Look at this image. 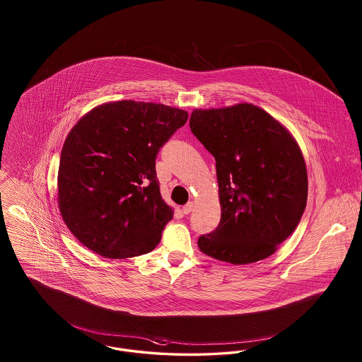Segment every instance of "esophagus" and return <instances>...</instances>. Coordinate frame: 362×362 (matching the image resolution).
<instances>
[{
  "label": "esophagus",
  "mask_w": 362,
  "mask_h": 362,
  "mask_svg": "<svg viewBox=\"0 0 362 362\" xmlns=\"http://www.w3.org/2000/svg\"><path fill=\"white\" fill-rule=\"evenodd\" d=\"M192 207H194V204H192V202H189V204H186V205L183 206L182 210H183V213H185V214H189V213L192 211Z\"/></svg>",
  "instance_id": "obj_1"
}]
</instances>
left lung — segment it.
Segmentation results:
<instances>
[{
  "label": "left lung",
  "instance_id": "left-lung-1",
  "mask_svg": "<svg viewBox=\"0 0 362 362\" xmlns=\"http://www.w3.org/2000/svg\"><path fill=\"white\" fill-rule=\"evenodd\" d=\"M189 129L214 156L221 205V221L198 239L199 250L232 264L269 258L307 206L308 175L298 144L251 103L194 110Z\"/></svg>",
  "mask_w": 362,
  "mask_h": 362
}]
</instances>
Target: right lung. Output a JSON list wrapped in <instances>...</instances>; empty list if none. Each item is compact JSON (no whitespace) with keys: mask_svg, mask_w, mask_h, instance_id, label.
<instances>
[{"mask_svg":"<svg viewBox=\"0 0 362 362\" xmlns=\"http://www.w3.org/2000/svg\"><path fill=\"white\" fill-rule=\"evenodd\" d=\"M187 111L134 100L95 107L65 139L58 206L70 232L104 258L151 252L173 217L160 194L156 156Z\"/></svg>","mask_w":362,"mask_h":362,"instance_id":"obj_1","label":"right lung"}]
</instances>
